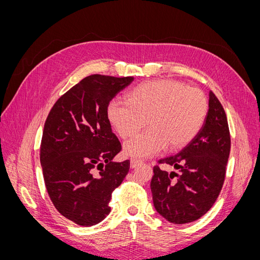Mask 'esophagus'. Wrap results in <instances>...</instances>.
I'll list each match as a JSON object with an SVG mask.
<instances>
[{
    "label": "esophagus",
    "mask_w": 260,
    "mask_h": 260,
    "mask_svg": "<svg viewBox=\"0 0 260 260\" xmlns=\"http://www.w3.org/2000/svg\"><path fill=\"white\" fill-rule=\"evenodd\" d=\"M142 164V161L141 160H139V159H131L130 160V167L133 169V168H137V167H139L140 165Z\"/></svg>",
    "instance_id": "esophagus-1"
}]
</instances>
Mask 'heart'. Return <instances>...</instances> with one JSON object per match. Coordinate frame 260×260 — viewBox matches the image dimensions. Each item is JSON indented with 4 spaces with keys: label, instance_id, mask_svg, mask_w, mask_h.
Instances as JSON below:
<instances>
[{
    "label": "heart",
    "instance_id": "obj_1",
    "mask_svg": "<svg viewBox=\"0 0 260 260\" xmlns=\"http://www.w3.org/2000/svg\"><path fill=\"white\" fill-rule=\"evenodd\" d=\"M207 100L199 89L174 80L148 81L133 88L127 102L113 99L106 108L109 123L122 139L146 123L149 129L123 144L124 154L147 158L167 146H185L202 129L207 116Z\"/></svg>",
    "mask_w": 260,
    "mask_h": 260
}]
</instances>
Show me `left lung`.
Wrapping results in <instances>:
<instances>
[{"instance_id": "1", "label": "left lung", "mask_w": 260, "mask_h": 260, "mask_svg": "<svg viewBox=\"0 0 260 260\" xmlns=\"http://www.w3.org/2000/svg\"><path fill=\"white\" fill-rule=\"evenodd\" d=\"M208 112L200 132L185 147L161 158L178 172L155 166L151 181L156 211L171 223L195 221L214 205L225 176L231 140L224 109L211 91Z\"/></svg>"}]
</instances>
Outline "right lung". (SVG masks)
<instances>
[{"label": "right lung", "mask_w": 260, "mask_h": 260, "mask_svg": "<svg viewBox=\"0 0 260 260\" xmlns=\"http://www.w3.org/2000/svg\"><path fill=\"white\" fill-rule=\"evenodd\" d=\"M132 81L133 77H85L46 118L40 155L46 190L59 214L79 225L106 218L112 193L129 171V160H113L121 145L106 108Z\"/></svg>", "instance_id": "1"}]
</instances>
